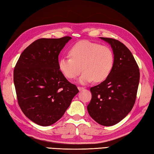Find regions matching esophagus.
I'll list each match as a JSON object with an SVG mask.
<instances>
[{
	"mask_svg": "<svg viewBox=\"0 0 154 154\" xmlns=\"http://www.w3.org/2000/svg\"><path fill=\"white\" fill-rule=\"evenodd\" d=\"M77 88H78V89H79V91H80L85 89V87H78Z\"/></svg>",
	"mask_w": 154,
	"mask_h": 154,
	"instance_id": "esophagus-1",
	"label": "esophagus"
}]
</instances>
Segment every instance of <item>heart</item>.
Returning a JSON list of instances; mask_svg holds the SVG:
<instances>
[{
    "label": "heart",
    "mask_w": 154,
    "mask_h": 154,
    "mask_svg": "<svg viewBox=\"0 0 154 154\" xmlns=\"http://www.w3.org/2000/svg\"><path fill=\"white\" fill-rule=\"evenodd\" d=\"M71 57H63L59 62L62 73L68 79H74L83 73L79 79L85 84L94 80L101 82L109 77L114 63L112 50L106 45H101L87 40L78 42L69 50Z\"/></svg>",
    "instance_id": "obj_1"
}]
</instances>
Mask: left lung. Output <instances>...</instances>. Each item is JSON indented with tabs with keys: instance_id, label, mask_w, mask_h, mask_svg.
<instances>
[{
	"instance_id": "8db88e82",
	"label": "left lung",
	"mask_w": 154,
	"mask_h": 154,
	"mask_svg": "<svg viewBox=\"0 0 154 154\" xmlns=\"http://www.w3.org/2000/svg\"><path fill=\"white\" fill-rule=\"evenodd\" d=\"M112 49L114 63L103 82L91 87L92 98L87 110L93 120L104 126L124 119L134 105L140 81V69L128 48L113 38H102Z\"/></svg>"
}]
</instances>
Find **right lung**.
<instances>
[{
  "label": "right lung",
  "instance_id": "obj_1",
  "mask_svg": "<svg viewBox=\"0 0 154 154\" xmlns=\"http://www.w3.org/2000/svg\"><path fill=\"white\" fill-rule=\"evenodd\" d=\"M71 39H38L25 49L14 67L19 106L26 116L40 126H50L60 120L79 93L59 67L58 55Z\"/></svg>",
  "mask_w": 154,
  "mask_h": 154
}]
</instances>
